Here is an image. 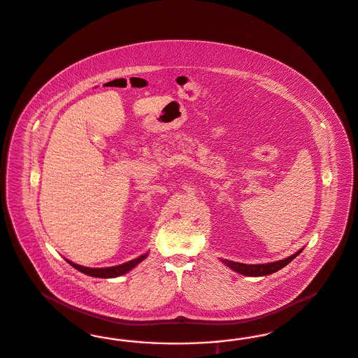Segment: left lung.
Returning <instances> with one entry per match:
<instances>
[{"label": "left lung", "mask_w": 358, "mask_h": 358, "mask_svg": "<svg viewBox=\"0 0 358 358\" xmlns=\"http://www.w3.org/2000/svg\"><path fill=\"white\" fill-rule=\"evenodd\" d=\"M301 251H303V248L299 250L294 255L285 258V259L273 262V263H267V264H243V263H236V262H231V260H222V262L227 267H230L231 270L239 272L242 275H246V276H266V275H270V273H273V272L279 271L280 268H283L284 266H287L291 260L295 259Z\"/></svg>", "instance_id": "1"}]
</instances>
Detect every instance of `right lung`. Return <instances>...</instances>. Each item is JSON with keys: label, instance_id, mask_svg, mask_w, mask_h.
<instances>
[{"label": "right lung", "instance_id": "right-lung-1", "mask_svg": "<svg viewBox=\"0 0 358 358\" xmlns=\"http://www.w3.org/2000/svg\"><path fill=\"white\" fill-rule=\"evenodd\" d=\"M147 255H148V254L141 255V257H138V258H136V259L129 260V262L123 263V264H120V266H113V267H108V268H88V267H83V266L75 264V263L70 262V260H67V263H70L78 271L83 272V273L90 275V276H95V278H116V276H120V275H123L125 272L132 270L141 260L145 259Z\"/></svg>", "mask_w": 358, "mask_h": 358}]
</instances>
